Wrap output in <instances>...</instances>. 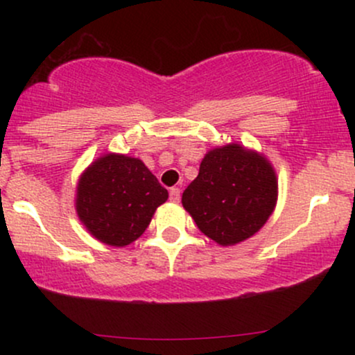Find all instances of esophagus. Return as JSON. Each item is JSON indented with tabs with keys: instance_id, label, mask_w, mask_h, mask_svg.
<instances>
[{
	"instance_id": "esophagus-1",
	"label": "esophagus",
	"mask_w": 355,
	"mask_h": 355,
	"mask_svg": "<svg viewBox=\"0 0 355 355\" xmlns=\"http://www.w3.org/2000/svg\"><path fill=\"white\" fill-rule=\"evenodd\" d=\"M168 195H170V200L172 202H180V189H177V187H172V189H170V191H168Z\"/></svg>"
}]
</instances>
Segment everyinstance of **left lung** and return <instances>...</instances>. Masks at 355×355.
<instances>
[{
  "instance_id": "1",
  "label": "left lung",
  "mask_w": 355,
  "mask_h": 355,
  "mask_svg": "<svg viewBox=\"0 0 355 355\" xmlns=\"http://www.w3.org/2000/svg\"><path fill=\"white\" fill-rule=\"evenodd\" d=\"M275 200L270 164L235 144L207 153L198 177L182 195L198 229L220 245H234L262 229Z\"/></svg>"
}]
</instances>
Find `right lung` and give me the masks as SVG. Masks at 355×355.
<instances>
[{
	"label": "right lung",
	"instance_id": "1",
	"mask_svg": "<svg viewBox=\"0 0 355 355\" xmlns=\"http://www.w3.org/2000/svg\"><path fill=\"white\" fill-rule=\"evenodd\" d=\"M168 191L138 158L105 155L81 175L76 211L100 242L125 247L148 227Z\"/></svg>",
	"mask_w": 355,
	"mask_h": 355
}]
</instances>
